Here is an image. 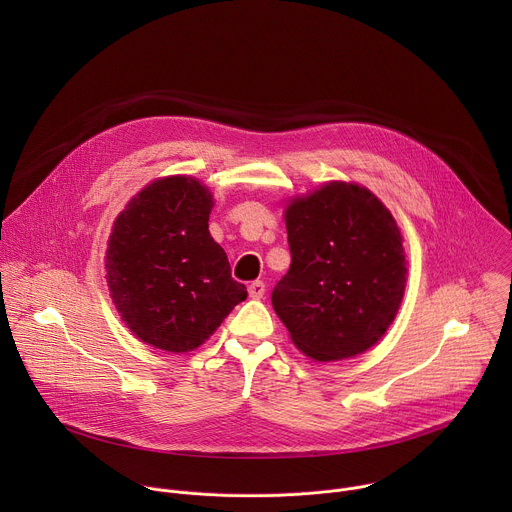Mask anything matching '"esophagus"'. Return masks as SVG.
Listing matches in <instances>:
<instances>
[{
  "instance_id": "obj_1",
  "label": "esophagus",
  "mask_w": 512,
  "mask_h": 512,
  "mask_svg": "<svg viewBox=\"0 0 512 512\" xmlns=\"http://www.w3.org/2000/svg\"><path fill=\"white\" fill-rule=\"evenodd\" d=\"M265 296V283L263 281H253L249 285V298L251 300H261Z\"/></svg>"
}]
</instances>
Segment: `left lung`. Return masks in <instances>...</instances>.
<instances>
[{
    "label": "left lung",
    "instance_id": "8db88e82",
    "mask_svg": "<svg viewBox=\"0 0 512 512\" xmlns=\"http://www.w3.org/2000/svg\"><path fill=\"white\" fill-rule=\"evenodd\" d=\"M291 265L271 304L300 352L318 362L373 348L393 324L407 285L403 235L383 200L330 180L283 208Z\"/></svg>",
    "mask_w": 512,
    "mask_h": 512
}]
</instances>
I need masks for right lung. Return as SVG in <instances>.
I'll list each match as a JSON object with an SVG mask.
<instances>
[{
  "label": "right lung",
  "mask_w": 512,
  "mask_h": 512,
  "mask_svg": "<svg viewBox=\"0 0 512 512\" xmlns=\"http://www.w3.org/2000/svg\"><path fill=\"white\" fill-rule=\"evenodd\" d=\"M212 206L208 186L174 174L143 186L113 221L105 251L109 296L143 344L190 352L247 298L208 233Z\"/></svg>",
  "instance_id": "obj_1"
}]
</instances>
